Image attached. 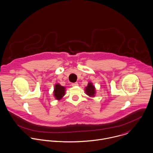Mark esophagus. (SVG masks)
<instances>
[{"label": "esophagus", "instance_id": "1", "mask_svg": "<svg viewBox=\"0 0 153 153\" xmlns=\"http://www.w3.org/2000/svg\"><path fill=\"white\" fill-rule=\"evenodd\" d=\"M72 86H78V83L76 82V83H73L71 84Z\"/></svg>", "mask_w": 153, "mask_h": 153}]
</instances>
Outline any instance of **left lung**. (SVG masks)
I'll return each instance as SVG.
<instances>
[{
    "label": "left lung",
    "mask_w": 153,
    "mask_h": 153,
    "mask_svg": "<svg viewBox=\"0 0 153 153\" xmlns=\"http://www.w3.org/2000/svg\"><path fill=\"white\" fill-rule=\"evenodd\" d=\"M85 93L90 97H94L96 94V89L92 82H89L88 86L85 88Z\"/></svg>",
    "instance_id": "1"
}]
</instances>
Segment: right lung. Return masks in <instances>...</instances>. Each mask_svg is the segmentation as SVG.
<instances>
[{
	"instance_id": "right-lung-1",
	"label": "right lung",
	"mask_w": 153,
	"mask_h": 153,
	"mask_svg": "<svg viewBox=\"0 0 153 153\" xmlns=\"http://www.w3.org/2000/svg\"><path fill=\"white\" fill-rule=\"evenodd\" d=\"M53 96L57 100H60L64 96L65 93V88L59 83H56L54 86Z\"/></svg>"
}]
</instances>
